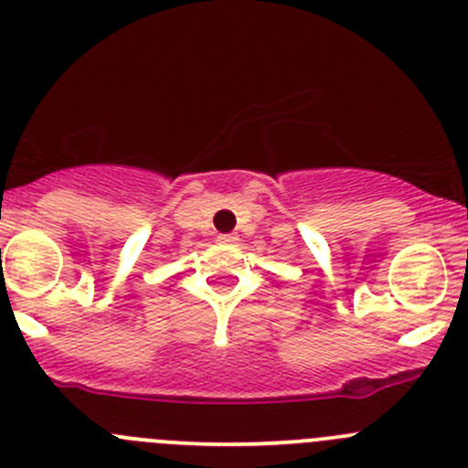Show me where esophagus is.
<instances>
[{
  "label": "esophagus",
  "mask_w": 468,
  "mask_h": 468,
  "mask_svg": "<svg viewBox=\"0 0 468 468\" xmlns=\"http://www.w3.org/2000/svg\"><path fill=\"white\" fill-rule=\"evenodd\" d=\"M236 240H239V239H236L234 234H220L218 236L220 245H236Z\"/></svg>",
  "instance_id": "1"
}]
</instances>
